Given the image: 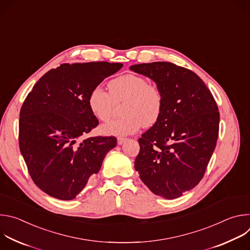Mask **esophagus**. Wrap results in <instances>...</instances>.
Here are the masks:
<instances>
[{
    "label": "esophagus",
    "mask_w": 250,
    "mask_h": 250,
    "mask_svg": "<svg viewBox=\"0 0 250 250\" xmlns=\"http://www.w3.org/2000/svg\"><path fill=\"white\" fill-rule=\"evenodd\" d=\"M125 140H126V138H125V137H118V145L122 146Z\"/></svg>",
    "instance_id": "34e87169"
}]
</instances>
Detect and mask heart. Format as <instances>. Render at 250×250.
<instances>
[{"mask_svg": "<svg viewBox=\"0 0 250 250\" xmlns=\"http://www.w3.org/2000/svg\"><path fill=\"white\" fill-rule=\"evenodd\" d=\"M125 101L123 106L125 117L101 126L105 135L125 136L136 132L141 125L150 127L160 119L163 111V94L155 84L148 83L144 76L125 74L109 83V92L101 87L91 90L88 105L99 121L106 122L113 114L115 102Z\"/></svg>", "mask_w": 250, "mask_h": 250, "instance_id": "b5f03b06", "label": "heart"}]
</instances>
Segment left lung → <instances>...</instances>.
<instances>
[{"label": "left lung", "mask_w": 250, "mask_h": 250, "mask_svg": "<svg viewBox=\"0 0 250 250\" xmlns=\"http://www.w3.org/2000/svg\"><path fill=\"white\" fill-rule=\"evenodd\" d=\"M130 70L152 79L163 94L159 121L138 139L134 168L155 195L175 199L202 180L219 136L217 103L193 71L170 62Z\"/></svg>", "instance_id": "1"}]
</instances>
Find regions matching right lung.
<instances>
[{"label":"right lung","instance_id":"add662e5","mask_svg":"<svg viewBox=\"0 0 250 250\" xmlns=\"http://www.w3.org/2000/svg\"><path fill=\"white\" fill-rule=\"evenodd\" d=\"M122 67L104 61L64 63L46 72L25 98L20 149L32 181L47 195L76 198L117 146L115 136H84L99 125L88 105L91 90Z\"/></svg>","mask_w":250,"mask_h":250}]
</instances>
